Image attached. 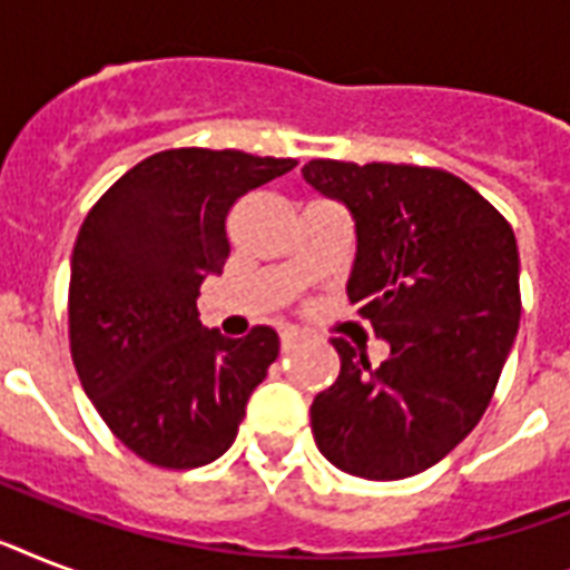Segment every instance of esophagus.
I'll return each instance as SVG.
<instances>
[{
	"label": "esophagus",
	"instance_id": "1",
	"mask_svg": "<svg viewBox=\"0 0 570 570\" xmlns=\"http://www.w3.org/2000/svg\"><path fill=\"white\" fill-rule=\"evenodd\" d=\"M277 337H281V348H284V352H289V348H293L295 343L302 340V331L295 328V325H281V328H277Z\"/></svg>",
	"mask_w": 570,
	"mask_h": 570
}]
</instances>
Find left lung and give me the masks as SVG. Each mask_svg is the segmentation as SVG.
Masks as SVG:
<instances>
[{"instance_id": "obj_1", "label": "left lung", "mask_w": 570, "mask_h": 570, "mask_svg": "<svg viewBox=\"0 0 570 570\" xmlns=\"http://www.w3.org/2000/svg\"><path fill=\"white\" fill-rule=\"evenodd\" d=\"M304 180L355 218L348 302L390 357L334 337L340 375L311 405L316 446L352 476L423 473L482 420L521 322L512 224L441 168L311 159Z\"/></svg>"}]
</instances>
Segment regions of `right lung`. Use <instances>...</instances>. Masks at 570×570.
<instances>
[{"mask_svg": "<svg viewBox=\"0 0 570 570\" xmlns=\"http://www.w3.org/2000/svg\"><path fill=\"white\" fill-rule=\"evenodd\" d=\"M293 168L295 159L242 150H163L129 168L76 236V373L111 434L156 468L191 470L230 450L275 364V331L230 340L204 328L197 295L230 254V206Z\"/></svg>", "mask_w": 570, "mask_h": 570, "instance_id": "add662e5", "label": "right lung"}]
</instances>
